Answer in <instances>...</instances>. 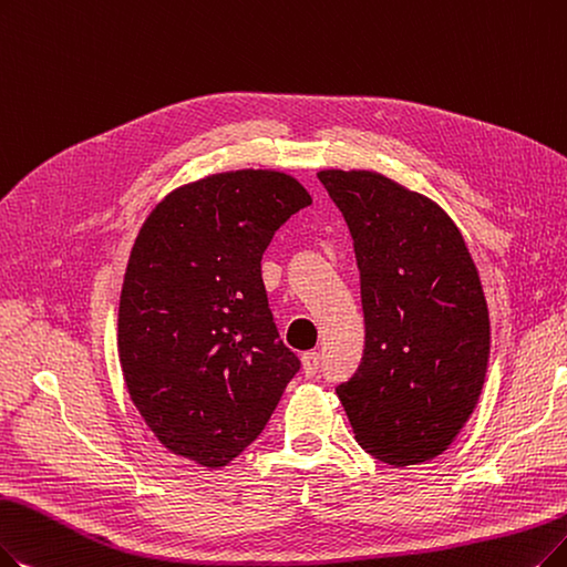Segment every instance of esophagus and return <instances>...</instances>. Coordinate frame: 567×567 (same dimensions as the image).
Returning a JSON list of instances; mask_svg holds the SVG:
<instances>
[{
  "label": "esophagus",
  "mask_w": 567,
  "mask_h": 567,
  "mask_svg": "<svg viewBox=\"0 0 567 567\" xmlns=\"http://www.w3.org/2000/svg\"><path fill=\"white\" fill-rule=\"evenodd\" d=\"M302 370H305V377H316L321 370V355L316 351H309L302 355Z\"/></svg>",
  "instance_id": "esophagus-1"
}]
</instances>
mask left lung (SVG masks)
<instances>
[{
	"instance_id": "left-lung-1",
	"label": "left lung",
	"mask_w": 567,
	"mask_h": 567,
	"mask_svg": "<svg viewBox=\"0 0 567 567\" xmlns=\"http://www.w3.org/2000/svg\"><path fill=\"white\" fill-rule=\"evenodd\" d=\"M353 237L365 349L337 386L358 444L395 467L433 461L477 406L488 307L463 235L433 199L377 172H319Z\"/></svg>"
}]
</instances>
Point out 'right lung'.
Masks as SVG:
<instances>
[{
  "instance_id": "obj_1",
  "label": "right lung",
  "mask_w": 567,
  "mask_h": 567,
  "mask_svg": "<svg viewBox=\"0 0 567 567\" xmlns=\"http://www.w3.org/2000/svg\"><path fill=\"white\" fill-rule=\"evenodd\" d=\"M309 205L292 176L239 169L176 188L142 225L121 290L118 358L134 406L172 454L228 465L300 372L260 260Z\"/></svg>"
}]
</instances>
